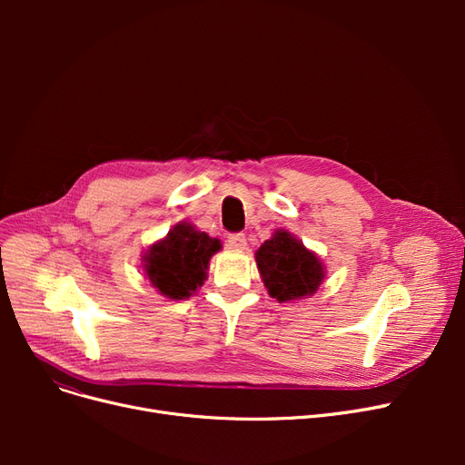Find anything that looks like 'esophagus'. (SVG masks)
Instances as JSON below:
<instances>
[{
    "mask_svg": "<svg viewBox=\"0 0 465 465\" xmlns=\"http://www.w3.org/2000/svg\"><path fill=\"white\" fill-rule=\"evenodd\" d=\"M226 242H228V249H232V251H245L247 249V237L242 233H232Z\"/></svg>",
    "mask_w": 465,
    "mask_h": 465,
    "instance_id": "1",
    "label": "esophagus"
}]
</instances>
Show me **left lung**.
<instances>
[{
    "instance_id": "left-lung-1",
    "label": "left lung",
    "mask_w": 465,
    "mask_h": 465,
    "mask_svg": "<svg viewBox=\"0 0 465 465\" xmlns=\"http://www.w3.org/2000/svg\"><path fill=\"white\" fill-rule=\"evenodd\" d=\"M258 272L270 296L279 303L312 296L324 281L321 258L286 230H277L256 251Z\"/></svg>"
}]
</instances>
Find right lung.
Wrapping results in <instances>:
<instances>
[{
	"label": "right lung",
	"mask_w": 465,
	"mask_h": 465,
	"mask_svg": "<svg viewBox=\"0 0 465 465\" xmlns=\"http://www.w3.org/2000/svg\"><path fill=\"white\" fill-rule=\"evenodd\" d=\"M223 249V242L179 223L169 233L144 251L141 262L146 279L169 300H186L207 279L209 260Z\"/></svg>",
	"instance_id": "obj_1"
}]
</instances>
